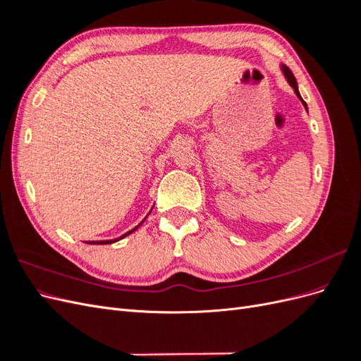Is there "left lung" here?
Masks as SVG:
<instances>
[{
    "label": "left lung",
    "instance_id": "obj_1",
    "mask_svg": "<svg viewBox=\"0 0 361 361\" xmlns=\"http://www.w3.org/2000/svg\"><path fill=\"white\" fill-rule=\"evenodd\" d=\"M281 69H283V73H285V76H286V80H288V82L292 85V89L295 90V93H297V96L300 97L301 99V102L304 104V106L307 108V105H305V102L302 101V97H301V94H300V92H298V85H297V80H295V76H293V73H292V71L289 69V68H286V66H281Z\"/></svg>",
    "mask_w": 361,
    "mask_h": 361
}]
</instances>
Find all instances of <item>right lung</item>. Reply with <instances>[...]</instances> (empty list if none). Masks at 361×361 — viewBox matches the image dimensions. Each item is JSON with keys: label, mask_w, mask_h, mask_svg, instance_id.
Here are the masks:
<instances>
[{"label": "right lung", "mask_w": 361, "mask_h": 361, "mask_svg": "<svg viewBox=\"0 0 361 361\" xmlns=\"http://www.w3.org/2000/svg\"><path fill=\"white\" fill-rule=\"evenodd\" d=\"M141 223H143V221H141ZM141 223L138 224V226H141ZM138 226L137 227H134L133 228V231H129V232H126L125 235H122V236H120L118 239H122V238H125V236H128L129 233H133L134 231H137V228H138ZM118 239H108V241H92V243H89V244H113V243H116V241H118Z\"/></svg>", "instance_id": "1"}]
</instances>
